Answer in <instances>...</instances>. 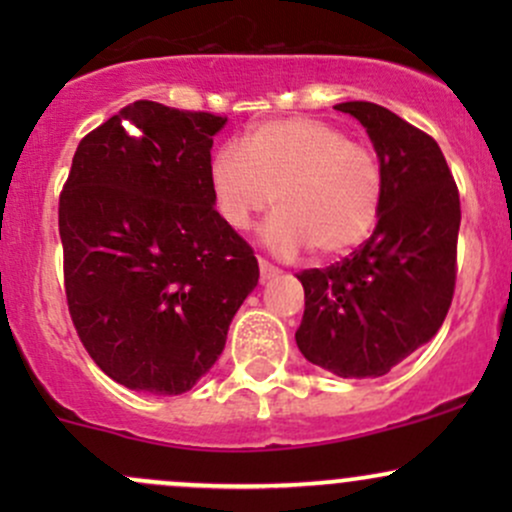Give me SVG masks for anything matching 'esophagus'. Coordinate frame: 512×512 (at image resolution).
<instances>
[{"mask_svg":"<svg viewBox=\"0 0 512 512\" xmlns=\"http://www.w3.org/2000/svg\"><path fill=\"white\" fill-rule=\"evenodd\" d=\"M276 274H279V269H276L274 264H269L267 260H260V276H262L264 281H267V279H274Z\"/></svg>","mask_w":512,"mask_h":512,"instance_id":"esophagus-1","label":"esophagus"}]
</instances>
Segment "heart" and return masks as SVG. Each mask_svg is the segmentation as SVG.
Listing matches in <instances>:
<instances>
[{
  "mask_svg": "<svg viewBox=\"0 0 512 512\" xmlns=\"http://www.w3.org/2000/svg\"><path fill=\"white\" fill-rule=\"evenodd\" d=\"M216 211L236 231L272 204L262 240L281 257L313 248L317 257L354 250L373 231L385 197L380 156L339 127L310 117L264 122L240 144L211 156Z\"/></svg>",
  "mask_w": 512,
  "mask_h": 512,
  "instance_id": "b5f03b06",
  "label": "heart"
}]
</instances>
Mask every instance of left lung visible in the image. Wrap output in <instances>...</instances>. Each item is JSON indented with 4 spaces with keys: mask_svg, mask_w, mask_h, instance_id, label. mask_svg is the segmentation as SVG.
Segmentation results:
<instances>
[{
    "mask_svg": "<svg viewBox=\"0 0 512 512\" xmlns=\"http://www.w3.org/2000/svg\"><path fill=\"white\" fill-rule=\"evenodd\" d=\"M366 127L385 170L375 231L327 269H305L301 354L339 378H380L443 325L455 293L460 192L436 139L383 105H334Z\"/></svg>",
    "mask_w": 512,
    "mask_h": 512,
    "instance_id": "left-lung-1",
    "label": "left lung"
}]
</instances>
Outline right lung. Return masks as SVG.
Segmentation results:
<instances>
[{"instance_id": "1", "label": "right lung", "mask_w": 512, "mask_h": 512, "mask_svg": "<svg viewBox=\"0 0 512 512\" xmlns=\"http://www.w3.org/2000/svg\"><path fill=\"white\" fill-rule=\"evenodd\" d=\"M223 125L137 101L76 146L60 195L69 315L88 356L129 390L195 387L260 279L255 252L214 209Z\"/></svg>"}]
</instances>
